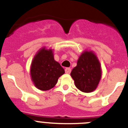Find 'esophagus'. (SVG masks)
I'll return each mask as SVG.
<instances>
[{"label": "esophagus", "mask_w": 128, "mask_h": 128, "mask_svg": "<svg viewBox=\"0 0 128 128\" xmlns=\"http://www.w3.org/2000/svg\"><path fill=\"white\" fill-rule=\"evenodd\" d=\"M71 71H72V70H71V68H66L65 69V72L66 73H67V74H70V73H71Z\"/></svg>", "instance_id": "1"}]
</instances>
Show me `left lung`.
<instances>
[{
	"instance_id": "1",
	"label": "left lung",
	"mask_w": 128,
	"mask_h": 128,
	"mask_svg": "<svg viewBox=\"0 0 128 128\" xmlns=\"http://www.w3.org/2000/svg\"><path fill=\"white\" fill-rule=\"evenodd\" d=\"M70 75L78 90L84 93L95 91L102 77L101 64L96 54L93 51H84Z\"/></svg>"
}]
</instances>
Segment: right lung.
Returning a JSON list of instances; mask_svg holds the SVG:
<instances>
[{
  "instance_id": "obj_1",
  "label": "right lung",
  "mask_w": 128,
  "mask_h": 128,
  "mask_svg": "<svg viewBox=\"0 0 128 128\" xmlns=\"http://www.w3.org/2000/svg\"><path fill=\"white\" fill-rule=\"evenodd\" d=\"M64 73L63 68L54 59L52 49L44 46L36 52L32 61L31 79L35 87L41 91L53 88Z\"/></svg>"
}]
</instances>
